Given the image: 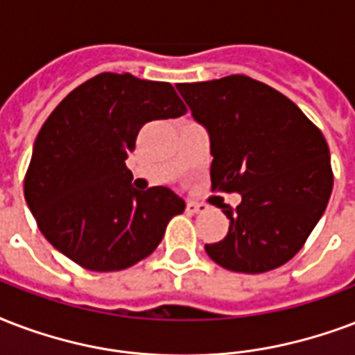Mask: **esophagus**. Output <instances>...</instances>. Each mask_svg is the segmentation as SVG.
Here are the masks:
<instances>
[{"mask_svg": "<svg viewBox=\"0 0 355 355\" xmlns=\"http://www.w3.org/2000/svg\"><path fill=\"white\" fill-rule=\"evenodd\" d=\"M186 210H188L189 214H202V212H207V207H205V205H199V202L188 201Z\"/></svg>", "mask_w": 355, "mask_h": 355, "instance_id": "1", "label": "esophagus"}]
</instances>
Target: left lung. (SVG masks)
Here are the masks:
<instances>
[{"instance_id": "1", "label": "left lung", "mask_w": 355, "mask_h": 355, "mask_svg": "<svg viewBox=\"0 0 355 355\" xmlns=\"http://www.w3.org/2000/svg\"><path fill=\"white\" fill-rule=\"evenodd\" d=\"M177 89L210 135L212 189L242 196L236 210L220 207L229 232L205 245L208 257L242 274L283 266L304 248L331 196L324 135L285 94L248 76Z\"/></svg>"}]
</instances>
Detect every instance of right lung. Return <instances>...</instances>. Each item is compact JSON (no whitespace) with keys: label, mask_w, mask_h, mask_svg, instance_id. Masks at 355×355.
I'll list each match as a JSON object with an SVG mask.
<instances>
[{"label":"right lung","mask_w":355,"mask_h":355,"mask_svg":"<svg viewBox=\"0 0 355 355\" xmlns=\"http://www.w3.org/2000/svg\"><path fill=\"white\" fill-rule=\"evenodd\" d=\"M186 105L167 81L102 72L67 94L42 124L24 180L46 240L91 272L148 257L186 202L166 186L137 191L126 167L143 124Z\"/></svg>","instance_id":"obj_1"}]
</instances>
